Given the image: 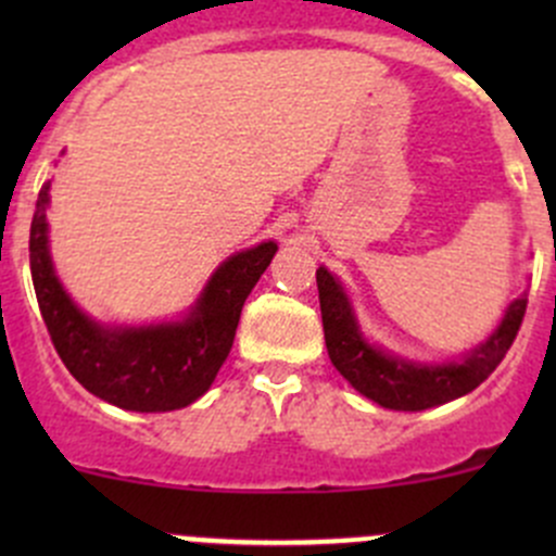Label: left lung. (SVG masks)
Returning <instances> with one entry per match:
<instances>
[{"instance_id":"left-lung-1","label":"left lung","mask_w":556,"mask_h":556,"mask_svg":"<svg viewBox=\"0 0 556 556\" xmlns=\"http://www.w3.org/2000/svg\"><path fill=\"white\" fill-rule=\"evenodd\" d=\"M317 290L330 363L357 392L395 412H422L476 390L511 350L527 312V299L514 301L495 333L459 366H412L366 344L350 301L328 268H317Z\"/></svg>"}]
</instances>
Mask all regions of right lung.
Listing matches in <instances>:
<instances>
[{"instance_id":"obj_1","label":"right lung","mask_w":556,"mask_h":556,"mask_svg":"<svg viewBox=\"0 0 556 556\" xmlns=\"http://www.w3.org/2000/svg\"><path fill=\"white\" fill-rule=\"evenodd\" d=\"M48 190L45 182L31 217V282L50 341L72 377L128 412H174L204 395L231 352L244 299L277 244L263 242L228 257L185 323L110 330L77 309L55 279L45 223Z\"/></svg>"}]
</instances>
